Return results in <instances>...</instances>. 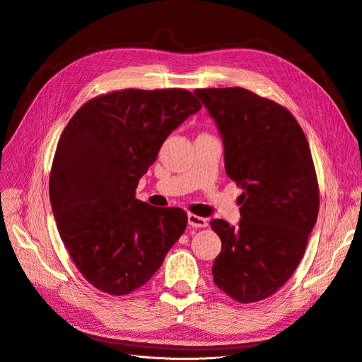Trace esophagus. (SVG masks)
<instances>
[{
    "label": "esophagus",
    "mask_w": 362,
    "mask_h": 362,
    "mask_svg": "<svg viewBox=\"0 0 362 362\" xmlns=\"http://www.w3.org/2000/svg\"><path fill=\"white\" fill-rule=\"evenodd\" d=\"M188 224L194 228H204L209 226L207 219L206 218H202V216H197L194 214H189L188 215Z\"/></svg>",
    "instance_id": "1"
}]
</instances>
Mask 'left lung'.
<instances>
[{"instance_id": "obj_1", "label": "left lung", "mask_w": 362, "mask_h": 362, "mask_svg": "<svg viewBox=\"0 0 362 362\" xmlns=\"http://www.w3.org/2000/svg\"><path fill=\"white\" fill-rule=\"evenodd\" d=\"M194 95L223 138L226 173L243 189L239 226L211 221L223 242L214 281L251 304L281 288L304 257L319 214L310 146L287 108L247 88H198Z\"/></svg>"}]
</instances>
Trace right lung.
Returning <instances> with one entry per match:
<instances>
[{
    "label": "right lung",
    "instance_id": "obj_1",
    "mask_svg": "<svg viewBox=\"0 0 362 362\" xmlns=\"http://www.w3.org/2000/svg\"><path fill=\"white\" fill-rule=\"evenodd\" d=\"M202 108L183 88H126L86 102L57 144L49 198L78 271L123 296L144 286L179 240L188 215L135 197L167 136Z\"/></svg>",
    "mask_w": 362,
    "mask_h": 362
}]
</instances>
